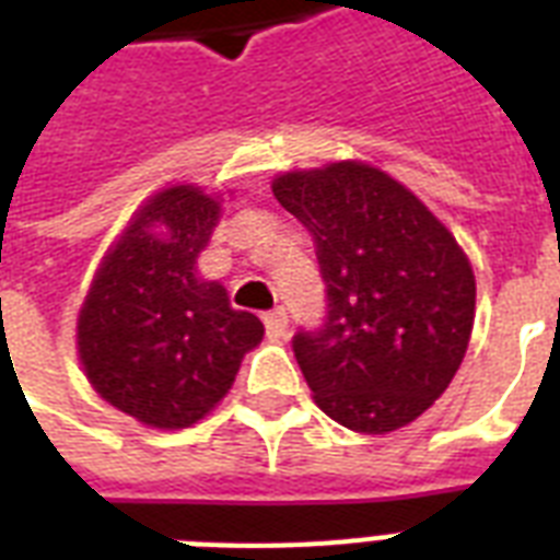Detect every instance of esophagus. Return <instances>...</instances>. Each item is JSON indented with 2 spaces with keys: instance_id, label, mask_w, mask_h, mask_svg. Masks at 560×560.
Masks as SVG:
<instances>
[{
  "instance_id": "1",
  "label": "esophagus",
  "mask_w": 560,
  "mask_h": 560,
  "mask_svg": "<svg viewBox=\"0 0 560 560\" xmlns=\"http://www.w3.org/2000/svg\"><path fill=\"white\" fill-rule=\"evenodd\" d=\"M288 314H284V307H276L270 314L264 316V328H267V337L270 340H284V334H288Z\"/></svg>"
}]
</instances>
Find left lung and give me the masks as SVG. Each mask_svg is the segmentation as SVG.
Masks as SVG:
<instances>
[{
    "mask_svg": "<svg viewBox=\"0 0 560 560\" xmlns=\"http://www.w3.org/2000/svg\"><path fill=\"white\" fill-rule=\"evenodd\" d=\"M276 200L316 241L325 319L293 354L316 407L381 435L447 389L468 349L477 284L456 237L416 194L363 162L290 171Z\"/></svg>",
    "mask_w": 560,
    "mask_h": 560,
    "instance_id": "8db88e82",
    "label": "left lung"
}]
</instances>
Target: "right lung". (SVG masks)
I'll return each mask as SVG.
<instances>
[{
	"label": "right lung",
	"instance_id": "1",
	"mask_svg": "<svg viewBox=\"0 0 560 560\" xmlns=\"http://www.w3.org/2000/svg\"><path fill=\"white\" fill-rule=\"evenodd\" d=\"M220 206L194 186L160 191L104 258L78 319L83 372L101 398L162 430L200 421L264 337L261 319L197 279Z\"/></svg>",
	"mask_w": 560,
	"mask_h": 560
}]
</instances>
